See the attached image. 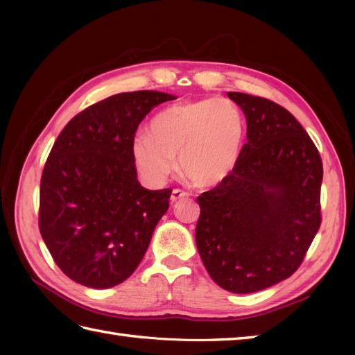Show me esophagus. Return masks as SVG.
<instances>
[{"label":"esophagus","mask_w":355,"mask_h":355,"mask_svg":"<svg viewBox=\"0 0 355 355\" xmlns=\"http://www.w3.org/2000/svg\"><path fill=\"white\" fill-rule=\"evenodd\" d=\"M189 197V193H187L186 191H182V189H173L172 191V195H171V201L175 202V201H180L183 198H187Z\"/></svg>","instance_id":"34e87169"}]
</instances>
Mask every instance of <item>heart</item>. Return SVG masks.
I'll use <instances>...</instances> for the list:
<instances>
[{"instance_id":"heart-1","label":"heart","mask_w":355,"mask_h":355,"mask_svg":"<svg viewBox=\"0 0 355 355\" xmlns=\"http://www.w3.org/2000/svg\"><path fill=\"white\" fill-rule=\"evenodd\" d=\"M244 141V122L232 102L207 97L177 103L150 120L149 134L132 141V158L141 177L163 183L180 166L198 186H214L235 169Z\"/></svg>"}]
</instances>
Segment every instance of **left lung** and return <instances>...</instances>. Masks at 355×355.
Listing matches in <instances>:
<instances>
[{"mask_svg": "<svg viewBox=\"0 0 355 355\" xmlns=\"http://www.w3.org/2000/svg\"><path fill=\"white\" fill-rule=\"evenodd\" d=\"M247 119V143L227 178L197 198L198 253L221 288L254 293L290 277L318 233L322 158L290 111L227 93Z\"/></svg>", "mask_w": 355, "mask_h": 355, "instance_id": "1", "label": "left lung"}]
</instances>
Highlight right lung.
<instances>
[{
    "mask_svg": "<svg viewBox=\"0 0 355 355\" xmlns=\"http://www.w3.org/2000/svg\"><path fill=\"white\" fill-rule=\"evenodd\" d=\"M173 99L160 92L114 94L80 111L58 135L41 177L40 232L74 282L111 288L145 256L172 189L141 187L132 141L148 112Z\"/></svg>",
    "mask_w": 355,
    "mask_h": 355,
    "instance_id": "1",
    "label": "right lung"
}]
</instances>
